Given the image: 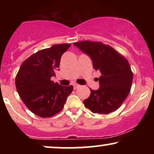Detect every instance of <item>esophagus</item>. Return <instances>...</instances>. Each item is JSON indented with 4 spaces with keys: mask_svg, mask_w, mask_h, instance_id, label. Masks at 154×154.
<instances>
[{
    "mask_svg": "<svg viewBox=\"0 0 154 154\" xmlns=\"http://www.w3.org/2000/svg\"><path fill=\"white\" fill-rule=\"evenodd\" d=\"M73 87H74V89H77V88L80 87V85H78V84H77V83H74Z\"/></svg>",
    "mask_w": 154,
    "mask_h": 154,
    "instance_id": "34e87169",
    "label": "esophagus"
}]
</instances>
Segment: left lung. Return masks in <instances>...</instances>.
Here are the masks:
<instances>
[{
	"mask_svg": "<svg viewBox=\"0 0 154 154\" xmlns=\"http://www.w3.org/2000/svg\"><path fill=\"white\" fill-rule=\"evenodd\" d=\"M74 45L92 60L93 68L100 71V87L91 90V95L83 101L92 112L106 114L116 111L126 99L131 88L133 75L128 60L110 45L85 40Z\"/></svg>",
	"mask_w": 154,
	"mask_h": 154,
	"instance_id": "1",
	"label": "left lung"
}]
</instances>
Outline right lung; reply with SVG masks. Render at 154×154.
I'll use <instances>...</instances> for the list:
<instances>
[{
	"label": "right lung",
	"mask_w": 154,
	"mask_h": 154,
	"mask_svg": "<svg viewBox=\"0 0 154 154\" xmlns=\"http://www.w3.org/2000/svg\"><path fill=\"white\" fill-rule=\"evenodd\" d=\"M71 44H57L32 54L21 65L16 77L19 96L32 112L51 117L62 110L73 86H62L51 80L59 70L61 56Z\"/></svg>",
	"instance_id": "obj_1"
}]
</instances>
